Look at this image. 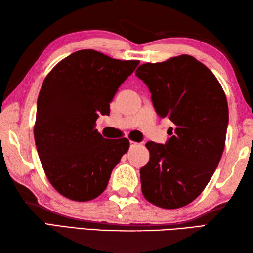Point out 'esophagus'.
Listing matches in <instances>:
<instances>
[{
	"label": "esophagus",
	"instance_id": "1",
	"mask_svg": "<svg viewBox=\"0 0 253 253\" xmlns=\"http://www.w3.org/2000/svg\"><path fill=\"white\" fill-rule=\"evenodd\" d=\"M137 146H138V142H135V141H131V140H130V148H131V149L137 147Z\"/></svg>",
	"mask_w": 253,
	"mask_h": 253
}]
</instances>
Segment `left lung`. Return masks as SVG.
Instances as JSON below:
<instances>
[{
  "label": "left lung",
  "instance_id": "1",
  "mask_svg": "<svg viewBox=\"0 0 253 253\" xmlns=\"http://www.w3.org/2000/svg\"><path fill=\"white\" fill-rule=\"evenodd\" d=\"M136 75L148 85L161 118L175 124L165 144L149 141V162L140 169L144 198L162 209H178L200 195L222 158L228 105L221 84L193 56L146 63Z\"/></svg>",
  "mask_w": 253,
  "mask_h": 253
}]
</instances>
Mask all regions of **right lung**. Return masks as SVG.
Masks as SVG:
<instances>
[{"mask_svg": "<svg viewBox=\"0 0 253 253\" xmlns=\"http://www.w3.org/2000/svg\"><path fill=\"white\" fill-rule=\"evenodd\" d=\"M138 64L80 50L46 75L37 102L35 141L47 179L65 198L84 202L99 197L129 149L127 138L102 137L95 122L110 114L113 96Z\"/></svg>", "mask_w": 253, "mask_h": 253, "instance_id": "right-lung-1", "label": "right lung"}]
</instances>
